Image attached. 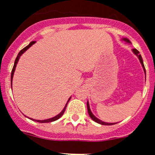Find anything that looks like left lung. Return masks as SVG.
I'll return each mask as SVG.
<instances>
[{
  "mask_svg": "<svg viewBox=\"0 0 155 155\" xmlns=\"http://www.w3.org/2000/svg\"><path fill=\"white\" fill-rule=\"evenodd\" d=\"M123 40L124 41H125L126 42H128V43H130L131 41H129V40L128 39V38H123ZM132 51H133V53L136 54V56H137L138 58H139V59H140V62H141V64L142 66H143V68L144 69V71H145V73H146V70H145V67H144V64H143V58H142L141 55L140 54V52L138 51L137 49H132ZM87 111H88V114H89V116L91 117V118L92 120H93L94 121L97 122V123H98V124H103V125H112V124H115V123H106V122H103L102 121V120H100L99 119H97V117H95L94 116V114H92L91 111V109H90V106H89V103H87Z\"/></svg>",
  "mask_w": 155,
  "mask_h": 155,
  "instance_id": "left-lung-1",
  "label": "left lung"
}]
</instances>
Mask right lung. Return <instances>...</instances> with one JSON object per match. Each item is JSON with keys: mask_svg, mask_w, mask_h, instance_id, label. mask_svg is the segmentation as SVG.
I'll return each instance as SVG.
<instances>
[{"mask_svg": "<svg viewBox=\"0 0 155 155\" xmlns=\"http://www.w3.org/2000/svg\"><path fill=\"white\" fill-rule=\"evenodd\" d=\"M35 41H31V42L29 44V45H27V46H26V47L23 48V49H21V50L19 51V53H18L17 57H16V58H15V63H14V66H13V68H12V73H11V87H12V77H13L14 71H15V67H16V64H17V62H18V61H19V58H20V56H21L22 54H23V53H24V52H25L26 50H27V49H29V48L31 47V45H33V44L35 43ZM70 98H71V97H70ZM70 98H69V99H68V102H69ZM68 102H67V103H66L65 106H64V110H62V111L61 112V113H60V114H58V115H57V116H56V117H54L49 118V119H46V120H33V119H31V120H35V121L39 122V123H49V122H52V121H54V120H57L59 119V118L61 117V116L64 114V111H65V110H66V107H67Z\"/></svg>", "mask_w": 155, "mask_h": 155, "instance_id": "right-lung-1", "label": "right lung"}]
</instances>
